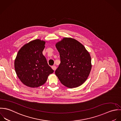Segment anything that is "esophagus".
<instances>
[{"instance_id":"obj_1","label":"esophagus","mask_w":121,"mask_h":121,"mask_svg":"<svg viewBox=\"0 0 121 121\" xmlns=\"http://www.w3.org/2000/svg\"><path fill=\"white\" fill-rule=\"evenodd\" d=\"M51 68H52V69L55 71V70H56V66H55V65H53V66H52V67H51Z\"/></svg>"}]
</instances>
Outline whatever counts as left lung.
<instances>
[{
  "mask_svg": "<svg viewBox=\"0 0 121 121\" xmlns=\"http://www.w3.org/2000/svg\"><path fill=\"white\" fill-rule=\"evenodd\" d=\"M56 47L61 62L55 71L56 76L68 87L80 86L86 80L91 70L89 52L81 43L71 38H64Z\"/></svg>",
  "mask_w": 121,
  "mask_h": 121,
  "instance_id": "obj_1",
  "label": "left lung"
}]
</instances>
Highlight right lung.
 <instances>
[{
	"label": "right lung",
	"mask_w": 121,
	"mask_h": 121,
	"mask_svg": "<svg viewBox=\"0 0 121 121\" xmlns=\"http://www.w3.org/2000/svg\"><path fill=\"white\" fill-rule=\"evenodd\" d=\"M45 42L39 39L24 45L18 51L14 62L17 76L26 86L37 87L43 85L54 70L43 54Z\"/></svg>",
	"instance_id": "add662e5"
}]
</instances>
